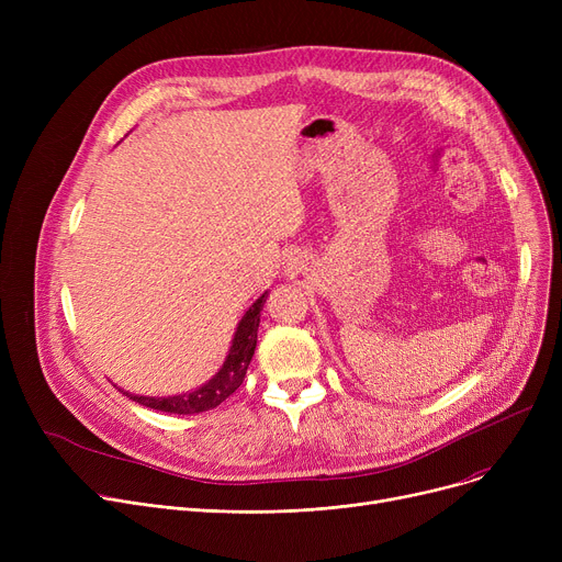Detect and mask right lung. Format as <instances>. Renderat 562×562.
<instances>
[{"mask_svg":"<svg viewBox=\"0 0 562 562\" xmlns=\"http://www.w3.org/2000/svg\"><path fill=\"white\" fill-rule=\"evenodd\" d=\"M266 296H269V293H261V296L248 307V312L239 321V326H236V330H234L223 367L210 380L202 382L200 387L182 392V394H170V396H138V394H130L123 390L121 392L145 407L170 412V415H195V412L214 409L227 396H232L236 390L241 387L248 364L252 360L255 346H257L259 312L266 303Z\"/></svg>","mask_w":562,"mask_h":562,"instance_id":"1","label":"right lung"}]
</instances>
